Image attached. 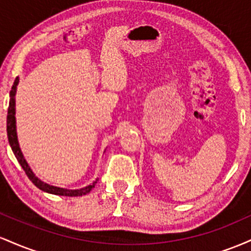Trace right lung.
<instances>
[{
    "instance_id": "right-lung-1",
    "label": "right lung",
    "mask_w": 251,
    "mask_h": 251,
    "mask_svg": "<svg viewBox=\"0 0 251 251\" xmlns=\"http://www.w3.org/2000/svg\"><path fill=\"white\" fill-rule=\"evenodd\" d=\"M20 79L16 77L15 81H14L13 87H11L10 91V99H9V108H8V116H7V134H8V140H9V145L11 150H13L14 154H15L17 162L20 163V165L22 166V169L25 170V175L28 176V178L33 181L34 185L36 188H39L42 191L48 192V194L51 195H57V196H67V197H77V196H83L86 194H88L92 189L94 188V185L97 184L96 179L92 184L85 186V188L81 189H75V190H71V189H65V188H59V186H54V185H50V184L45 183L40 179L39 177H36L35 174L33 172V170L30 169L29 164L27 163L25 160L24 153H22L21 149H20V144H19V139H17V132H16V108H15V96H16V89H17V85H19Z\"/></svg>"
}]
</instances>
